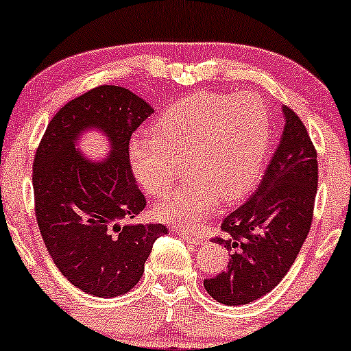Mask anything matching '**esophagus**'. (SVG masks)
<instances>
[{"label": "esophagus", "mask_w": 351, "mask_h": 351, "mask_svg": "<svg viewBox=\"0 0 351 351\" xmlns=\"http://www.w3.org/2000/svg\"><path fill=\"white\" fill-rule=\"evenodd\" d=\"M177 234H179V236H182L184 239H186V241H189V243H192V244H202V243H204V237H202V236H197V234H191V232H186V231H182V229H179V231H177Z\"/></svg>", "instance_id": "obj_1"}]
</instances>
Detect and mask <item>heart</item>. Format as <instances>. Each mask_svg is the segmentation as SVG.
Wrapping results in <instances>:
<instances>
[{"instance_id":"1","label":"heart","mask_w":351,"mask_h":351,"mask_svg":"<svg viewBox=\"0 0 351 351\" xmlns=\"http://www.w3.org/2000/svg\"><path fill=\"white\" fill-rule=\"evenodd\" d=\"M273 120L265 100L251 92H201L172 104L154 122V137L129 144V164L138 186L162 195L174 182L179 162L189 179L152 207L159 221L182 228L202 222L224 201L246 195L265 169Z\"/></svg>"}]
</instances>
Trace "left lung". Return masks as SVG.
<instances>
[{"instance_id":"1","label":"left lung","mask_w":351,"mask_h":351,"mask_svg":"<svg viewBox=\"0 0 351 351\" xmlns=\"http://www.w3.org/2000/svg\"><path fill=\"white\" fill-rule=\"evenodd\" d=\"M285 129L258 189L221 222L214 243L231 251L228 269L204 280L217 303L239 306L280 285L310 232L318 187L313 142L295 112L282 107Z\"/></svg>"}]
</instances>
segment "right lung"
<instances>
[{"label": "right lung", "instance_id": "1", "mask_svg": "<svg viewBox=\"0 0 351 351\" xmlns=\"http://www.w3.org/2000/svg\"><path fill=\"white\" fill-rule=\"evenodd\" d=\"M154 108L130 90L101 85L77 97L48 123L33 162L35 214L43 243L60 273L84 293L114 298L144 274L162 224H125L145 197L129 164L130 137ZM88 130L109 142L104 161L76 145Z\"/></svg>", "mask_w": 351, "mask_h": 351}]
</instances>
